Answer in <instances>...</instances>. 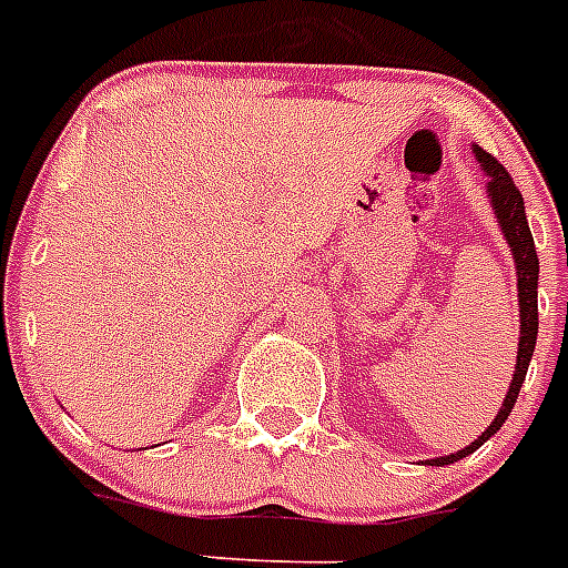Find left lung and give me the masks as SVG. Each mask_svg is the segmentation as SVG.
Returning <instances> with one entry per match:
<instances>
[{
	"mask_svg": "<svg viewBox=\"0 0 568 568\" xmlns=\"http://www.w3.org/2000/svg\"><path fill=\"white\" fill-rule=\"evenodd\" d=\"M476 159L483 164V170L488 173V195L494 202V213L499 219V227H503L505 240L511 245L514 262H517V288H519V349H517V369H514V381L508 387V395H505L503 409L497 413V418L490 422L488 430L479 438H474L465 450H456L450 456H438V459H430V465H450V462L462 459V456L474 454L476 447H483L494 433L499 430L508 418V413L517 404L519 387L526 381L528 364H531V355H535V343H537V271H540V260H537L535 240H531V231H528L526 222V204H523V193L517 190V184L511 181V173L499 164L494 155L476 146Z\"/></svg>",
	"mask_w": 568,
	"mask_h": 568,
	"instance_id": "left-lung-1",
	"label": "left lung"
}]
</instances>
